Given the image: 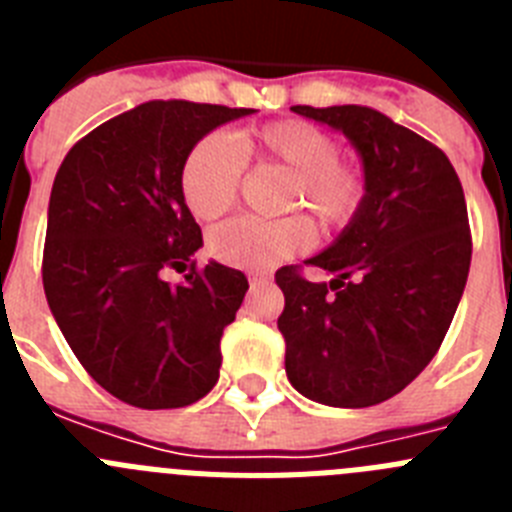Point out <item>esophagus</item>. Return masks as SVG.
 <instances>
[{"mask_svg":"<svg viewBox=\"0 0 512 512\" xmlns=\"http://www.w3.org/2000/svg\"><path fill=\"white\" fill-rule=\"evenodd\" d=\"M271 277L264 271H251V287H259V284H269Z\"/></svg>","mask_w":512,"mask_h":512,"instance_id":"34e87169","label":"esophagus"}]
</instances>
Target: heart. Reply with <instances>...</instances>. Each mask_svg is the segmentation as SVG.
<instances>
[{
  "label": "heart",
  "instance_id": "1",
  "mask_svg": "<svg viewBox=\"0 0 512 512\" xmlns=\"http://www.w3.org/2000/svg\"><path fill=\"white\" fill-rule=\"evenodd\" d=\"M243 158L287 169L292 184L284 210H310L323 230H341L364 205V169L343 158L338 140L323 128L287 117L246 130L238 148L220 133L205 135L189 148L179 171V189L197 220H217L235 205L246 169ZM310 243L312 230L302 217H235L212 230L207 248L228 266L269 269L302 253Z\"/></svg>",
  "mask_w": 512,
  "mask_h": 512
}]
</instances>
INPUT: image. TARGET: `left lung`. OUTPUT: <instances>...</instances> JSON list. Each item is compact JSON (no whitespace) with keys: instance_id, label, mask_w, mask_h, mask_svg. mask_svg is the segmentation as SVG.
Returning a JSON list of instances; mask_svg holds the SVG:
<instances>
[{"instance_id":"8db88e82","label":"left lung","mask_w":512,"mask_h":512,"mask_svg":"<svg viewBox=\"0 0 512 512\" xmlns=\"http://www.w3.org/2000/svg\"><path fill=\"white\" fill-rule=\"evenodd\" d=\"M292 110L343 130L361 153L366 197L338 241L305 261L333 274L310 282L282 266L277 325L297 392L330 408H369L431 364L459 307L472 230L446 153L372 107Z\"/></svg>"}]
</instances>
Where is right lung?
<instances>
[{
  "label": "right lung",
  "mask_w": 512,
  "mask_h": 512,
  "mask_svg": "<svg viewBox=\"0 0 512 512\" xmlns=\"http://www.w3.org/2000/svg\"><path fill=\"white\" fill-rule=\"evenodd\" d=\"M251 112L153 99L84 135L56 174L45 297L89 377L133 408H187L220 377V338L248 279L215 261L197 269L202 230L179 171L197 140ZM169 268L190 274L171 285Z\"/></svg>",
  "instance_id": "add662e5"
}]
</instances>
